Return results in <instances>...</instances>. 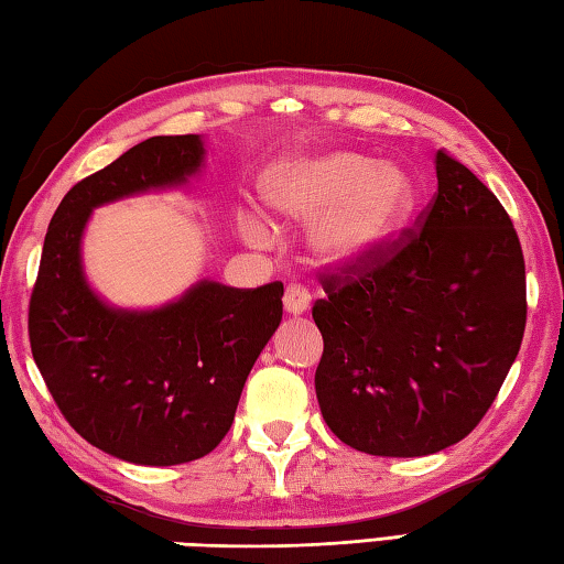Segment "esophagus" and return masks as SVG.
Returning a JSON list of instances; mask_svg holds the SVG:
<instances>
[{"mask_svg": "<svg viewBox=\"0 0 564 564\" xmlns=\"http://www.w3.org/2000/svg\"><path fill=\"white\" fill-rule=\"evenodd\" d=\"M312 304V294L307 290L297 288V284H290L288 292H284V312L292 314V317H300L310 310Z\"/></svg>", "mask_w": 564, "mask_h": 564, "instance_id": "34e87169", "label": "esophagus"}]
</instances>
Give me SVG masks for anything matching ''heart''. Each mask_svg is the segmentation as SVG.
<instances>
[{
  "label": "heart",
  "instance_id": "1",
  "mask_svg": "<svg viewBox=\"0 0 564 564\" xmlns=\"http://www.w3.org/2000/svg\"><path fill=\"white\" fill-rule=\"evenodd\" d=\"M260 193L272 213L310 225L312 252L334 270L381 254L416 210V187L406 171L349 151L284 158L262 175ZM235 220L245 242H272L270 220L252 207H240Z\"/></svg>",
  "mask_w": 564,
  "mask_h": 564
}]
</instances>
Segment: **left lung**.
I'll use <instances>...</instances> for the list:
<instances>
[{"mask_svg":"<svg viewBox=\"0 0 564 564\" xmlns=\"http://www.w3.org/2000/svg\"><path fill=\"white\" fill-rule=\"evenodd\" d=\"M438 193L387 250L324 276L314 389L334 436L371 456H431L468 436L525 332V260L500 200L446 151Z\"/></svg>","mask_w":564,"mask_h":564,"instance_id":"8db88e82","label":"left lung"}]
</instances>
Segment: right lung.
<instances>
[{
  "label": "right lung",
  "mask_w": 564,
  "mask_h": 564,
  "mask_svg": "<svg viewBox=\"0 0 564 564\" xmlns=\"http://www.w3.org/2000/svg\"><path fill=\"white\" fill-rule=\"evenodd\" d=\"M203 158L200 135H153L76 183L48 223L29 302V341L58 411L91 446L138 466L207 456L282 322V282L200 280L145 312L111 307L88 288L82 237L94 207L185 185Z\"/></svg>",
  "instance_id": "add662e5"
}]
</instances>
